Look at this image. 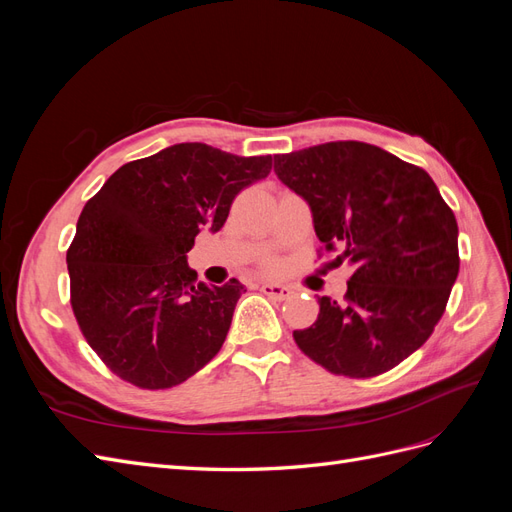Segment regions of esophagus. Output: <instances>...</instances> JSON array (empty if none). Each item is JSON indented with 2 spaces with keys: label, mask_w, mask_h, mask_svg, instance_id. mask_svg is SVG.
Returning <instances> with one entry per match:
<instances>
[{
  "label": "esophagus",
  "mask_w": 512,
  "mask_h": 512,
  "mask_svg": "<svg viewBox=\"0 0 512 512\" xmlns=\"http://www.w3.org/2000/svg\"><path fill=\"white\" fill-rule=\"evenodd\" d=\"M260 292L262 294H267V297H271V299H275V301H286V299H290L292 297V288H288V286H284V284H273V282H265L260 286Z\"/></svg>",
  "instance_id": "1"
}]
</instances>
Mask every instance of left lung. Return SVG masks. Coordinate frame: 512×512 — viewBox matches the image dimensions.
Instances as JSON below:
<instances>
[{"mask_svg": "<svg viewBox=\"0 0 512 512\" xmlns=\"http://www.w3.org/2000/svg\"><path fill=\"white\" fill-rule=\"evenodd\" d=\"M275 175L312 209L335 265L352 267L344 301L292 337L309 359L348 378H374L421 348L459 273L457 220L423 168L359 141L275 156Z\"/></svg>", "mask_w": 512, "mask_h": 512, "instance_id": "1", "label": "left lung"}]
</instances>
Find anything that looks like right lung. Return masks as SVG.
I'll return each mask as SVG.
<instances>
[{
    "label": "right lung",
    "mask_w": 512,
    "mask_h": 512,
    "mask_svg": "<svg viewBox=\"0 0 512 512\" xmlns=\"http://www.w3.org/2000/svg\"><path fill=\"white\" fill-rule=\"evenodd\" d=\"M271 166V156L179 143L123 164L87 200L66 256L70 303L87 344L121 380L170 389L220 352L245 286L196 282L185 254Z\"/></svg>",
    "instance_id": "1"
}]
</instances>
